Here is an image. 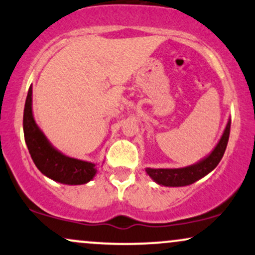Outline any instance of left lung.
I'll return each instance as SVG.
<instances>
[{
	"label": "left lung",
	"instance_id": "1",
	"mask_svg": "<svg viewBox=\"0 0 255 255\" xmlns=\"http://www.w3.org/2000/svg\"><path fill=\"white\" fill-rule=\"evenodd\" d=\"M230 124L231 120H228V124L225 126V129L222 134L221 139L211 151V153L207 154L203 159L194 164L184 166V168H172V169H154L146 168V174L150 176L154 182L165 187H183L197 182L198 180L210 174L218 163L221 162L223 157L225 148H227L228 140L230 134Z\"/></svg>",
	"mask_w": 255,
	"mask_h": 255
}]
</instances>
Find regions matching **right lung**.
Instances as JSON below:
<instances>
[{
  "label": "right lung",
  "instance_id": "obj_1",
  "mask_svg": "<svg viewBox=\"0 0 255 255\" xmlns=\"http://www.w3.org/2000/svg\"><path fill=\"white\" fill-rule=\"evenodd\" d=\"M24 135L28 151L38 170L46 177L63 184H85L97 174L95 163L63 154L54 147L38 127L32 111V85L28 89L24 109Z\"/></svg>",
  "mask_w": 255,
  "mask_h": 255
}]
</instances>
